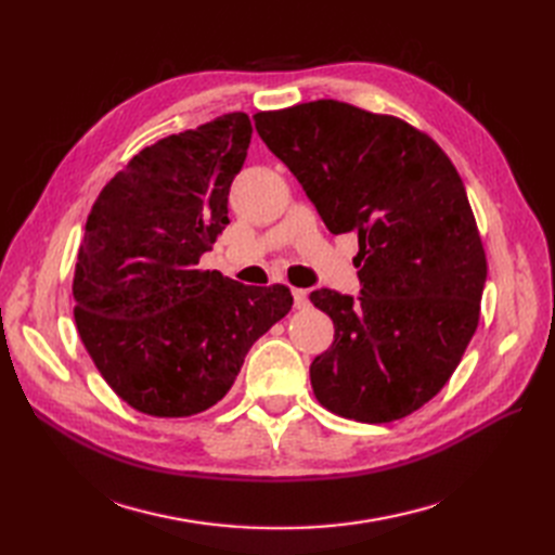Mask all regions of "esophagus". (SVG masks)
Wrapping results in <instances>:
<instances>
[{"label": "esophagus", "instance_id": "34e87169", "mask_svg": "<svg viewBox=\"0 0 555 555\" xmlns=\"http://www.w3.org/2000/svg\"><path fill=\"white\" fill-rule=\"evenodd\" d=\"M292 294H294V306H296L298 310H304V308H308V304H310V300H308V292H306V289H294Z\"/></svg>", "mask_w": 555, "mask_h": 555}]
</instances>
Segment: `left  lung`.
Returning <instances> with one entry per match:
<instances>
[{
  "mask_svg": "<svg viewBox=\"0 0 555 555\" xmlns=\"http://www.w3.org/2000/svg\"><path fill=\"white\" fill-rule=\"evenodd\" d=\"M331 233H357L359 300L310 294L335 326L310 365L314 398L389 424L438 396L479 324L486 251L456 166L396 115L317 99L255 113Z\"/></svg>",
  "mask_w": 555,
  "mask_h": 555,
  "instance_id": "8db88e82",
  "label": "left lung"
}]
</instances>
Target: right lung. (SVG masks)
<instances>
[{"mask_svg":"<svg viewBox=\"0 0 555 555\" xmlns=\"http://www.w3.org/2000/svg\"><path fill=\"white\" fill-rule=\"evenodd\" d=\"M251 139L245 113L143 147L99 192L74 273L80 340L111 389L150 416L222 400L249 347L294 306L198 259L229 224V188Z\"/></svg>","mask_w":555,"mask_h":555,"instance_id":"1","label":"right lung"}]
</instances>
